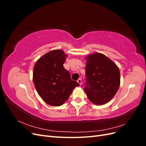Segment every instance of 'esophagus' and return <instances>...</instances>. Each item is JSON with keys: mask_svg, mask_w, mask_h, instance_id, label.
Instances as JSON below:
<instances>
[{"mask_svg": "<svg viewBox=\"0 0 146 146\" xmlns=\"http://www.w3.org/2000/svg\"><path fill=\"white\" fill-rule=\"evenodd\" d=\"M77 82L80 84V85H82V79L81 78H79V79H78V80H77Z\"/></svg>", "mask_w": 146, "mask_h": 146, "instance_id": "obj_1", "label": "esophagus"}]
</instances>
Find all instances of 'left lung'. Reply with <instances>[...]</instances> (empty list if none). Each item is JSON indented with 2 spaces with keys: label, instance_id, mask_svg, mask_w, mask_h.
Masks as SVG:
<instances>
[{
  "label": "left lung",
  "instance_id": "1",
  "mask_svg": "<svg viewBox=\"0 0 146 146\" xmlns=\"http://www.w3.org/2000/svg\"><path fill=\"white\" fill-rule=\"evenodd\" d=\"M85 93L91 102L103 105L111 100L120 85V72L107 56L95 53L87 56Z\"/></svg>",
  "mask_w": 146,
  "mask_h": 146
}]
</instances>
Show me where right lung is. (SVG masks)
Instances as JSON below:
<instances>
[{"label":"right lung","instance_id":"1","mask_svg":"<svg viewBox=\"0 0 146 146\" xmlns=\"http://www.w3.org/2000/svg\"><path fill=\"white\" fill-rule=\"evenodd\" d=\"M66 55L61 50L47 53L35 63L33 82L39 96L51 106H60L79 84L72 80L63 67Z\"/></svg>","mask_w":146,"mask_h":146}]
</instances>
